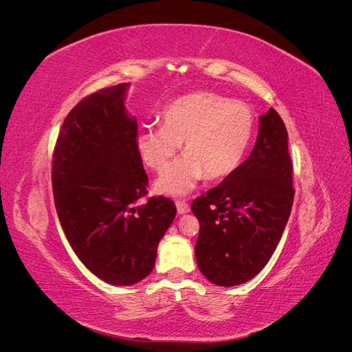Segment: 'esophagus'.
Returning <instances> with one entry per match:
<instances>
[{"label": "esophagus", "instance_id": "34e87169", "mask_svg": "<svg viewBox=\"0 0 352 352\" xmlns=\"http://www.w3.org/2000/svg\"><path fill=\"white\" fill-rule=\"evenodd\" d=\"M176 208H177V212L179 214H186V212H189V204H186L185 201H176Z\"/></svg>", "mask_w": 352, "mask_h": 352}]
</instances>
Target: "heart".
<instances>
[{
    "instance_id": "heart-1",
    "label": "heart",
    "mask_w": 352,
    "mask_h": 352,
    "mask_svg": "<svg viewBox=\"0 0 352 352\" xmlns=\"http://www.w3.org/2000/svg\"><path fill=\"white\" fill-rule=\"evenodd\" d=\"M163 123L142 127L136 148L146 167L162 172L184 144L185 157L155 182L158 194L182 197L204 176L220 180L235 172L251 144L255 120L248 105L197 91L170 102Z\"/></svg>"
}]
</instances>
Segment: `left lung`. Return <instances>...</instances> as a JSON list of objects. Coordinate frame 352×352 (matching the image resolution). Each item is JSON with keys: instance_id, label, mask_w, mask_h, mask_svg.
<instances>
[{"instance_id": "obj_1", "label": "left lung", "mask_w": 352, "mask_h": 352, "mask_svg": "<svg viewBox=\"0 0 352 352\" xmlns=\"http://www.w3.org/2000/svg\"><path fill=\"white\" fill-rule=\"evenodd\" d=\"M294 194L286 127L269 109L260 117L250 157L190 207L199 221L195 257L201 273L219 286L258 274L282 238Z\"/></svg>"}]
</instances>
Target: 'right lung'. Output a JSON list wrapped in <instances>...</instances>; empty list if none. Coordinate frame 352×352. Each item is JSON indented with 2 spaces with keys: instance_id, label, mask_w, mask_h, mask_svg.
Segmentation results:
<instances>
[{
  "instance_id": "obj_1",
  "label": "right lung",
  "mask_w": 352,
  "mask_h": 352,
  "mask_svg": "<svg viewBox=\"0 0 352 352\" xmlns=\"http://www.w3.org/2000/svg\"><path fill=\"white\" fill-rule=\"evenodd\" d=\"M127 87L114 85L74 105L58 133L51 175L74 254L116 286L135 285L153 272L158 242L176 216L164 197L140 204L148 176L136 148V119L124 107Z\"/></svg>"
}]
</instances>
